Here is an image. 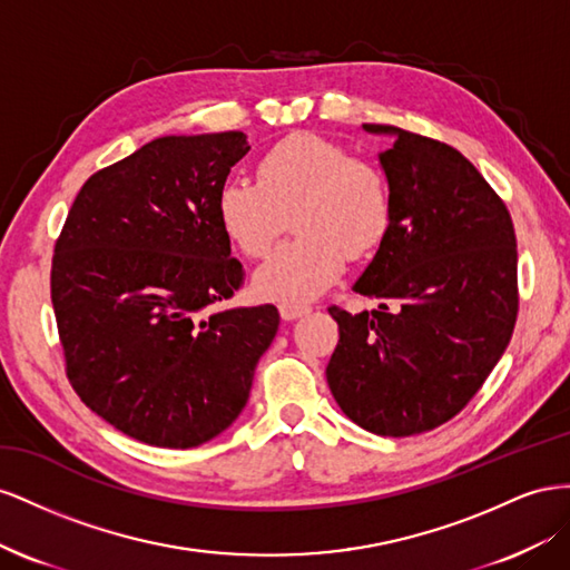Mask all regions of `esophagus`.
I'll list each match as a JSON object with an SVG mask.
<instances>
[{"label": "esophagus", "instance_id": "obj_1", "mask_svg": "<svg viewBox=\"0 0 570 570\" xmlns=\"http://www.w3.org/2000/svg\"><path fill=\"white\" fill-rule=\"evenodd\" d=\"M311 311H313L311 305L298 303V301H284V303H279V315L284 320H298V317L307 315Z\"/></svg>", "mask_w": 570, "mask_h": 570}]
</instances>
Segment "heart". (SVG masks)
I'll list each match as a JSON object with an SVG mask.
<instances>
[{
  "label": "heart",
  "instance_id": "obj_1",
  "mask_svg": "<svg viewBox=\"0 0 570 570\" xmlns=\"http://www.w3.org/2000/svg\"><path fill=\"white\" fill-rule=\"evenodd\" d=\"M392 188L375 161L351 157L317 134H291L257 161V181L234 176L217 193L224 234L248 257H265L294 215V240L259 267V294L303 301L330 288L348 257L375 250L392 226Z\"/></svg>",
  "mask_w": 570,
  "mask_h": 570
}]
</instances>
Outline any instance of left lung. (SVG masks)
Masks as SVG:
<instances>
[{
  "label": "left lung",
  "instance_id": "8db88e82",
  "mask_svg": "<svg viewBox=\"0 0 570 570\" xmlns=\"http://www.w3.org/2000/svg\"><path fill=\"white\" fill-rule=\"evenodd\" d=\"M363 128L396 136L380 155L394 213L353 286L377 298V311L330 307L338 344L327 382L355 425L411 436L459 415L507 351L515 232L507 203L456 148L394 126Z\"/></svg>",
  "mask_w": 570,
  "mask_h": 570
}]
</instances>
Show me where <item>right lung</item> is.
Wrapping results in <instances>:
<instances>
[{
    "label": "right lung",
    "mask_w": 570,
    "mask_h": 570,
    "mask_svg": "<svg viewBox=\"0 0 570 570\" xmlns=\"http://www.w3.org/2000/svg\"><path fill=\"white\" fill-rule=\"evenodd\" d=\"M248 150L240 131L142 145L88 178L55 243L67 377L138 442L190 449L224 432L279 330L274 305L207 313L246 279L217 193Z\"/></svg>",
    "instance_id": "obj_1"
}]
</instances>
